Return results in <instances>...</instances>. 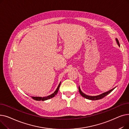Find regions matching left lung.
Here are the masks:
<instances>
[{
    "label": "left lung",
    "mask_w": 129,
    "mask_h": 129,
    "mask_svg": "<svg viewBox=\"0 0 129 129\" xmlns=\"http://www.w3.org/2000/svg\"><path fill=\"white\" fill-rule=\"evenodd\" d=\"M116 41H117V43L118 45L120 46V44H119V41H118V40L117 38L116 39ZM115 88H116V87L113 88V89H111V90H109L108 91L105 92H104V93H101V94H99V95L95 96H88V95H87V94H85L84 93H83L82 91H81L79 86V87H78V89H79V91L80 94L81 95H82L83 97H84V98H86V99H87L92 100H99V99H102V98H104L105 96H106L107 95H108V94L110 93V92H111V91H112V90Z\"/></svg>",
    "instance_id": "obj_1"
}]
</instances>
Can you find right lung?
Wrapping results in <instances>:
<instances>
[{
    "mask_svg": "<svg viewBox=\"0 0 129 129\" xmlns=\"http://www.w3.org/2000/svg\"><path fill=\"white\" fill-rule=\"evenodd\" d=\"M60 83H61V82H60V83L59 84V85H58V87L57 88V89H56V90L54 92V93H53L52 94H50V95H49L48 96H46V97H31L34 100H37V101H40V100L44 101V100L49 99L50 98H52L54 97L58 92V89H59V88Z\"/></svg>",
    "mask_w": 129,
    "mask_h": 129,
    "instance_id": "right-lung-1",
    "label": "right lung"
}]
</instances>
